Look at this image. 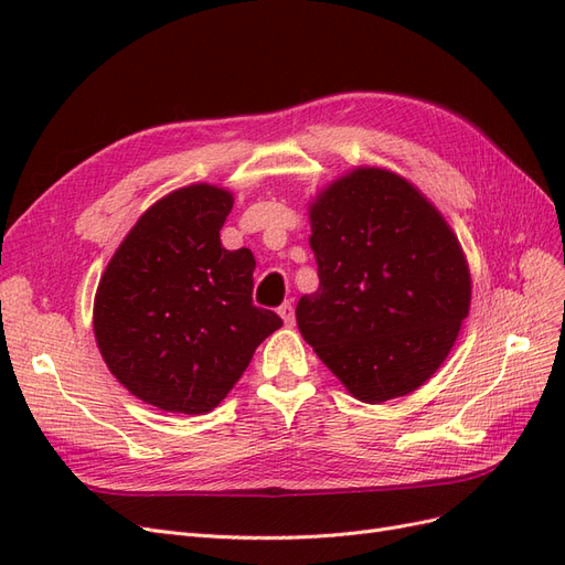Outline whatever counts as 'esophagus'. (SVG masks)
<instances>
[{
    "label": "esophagus",
    "instance_id": "esophagus-1",
    "mask_svg": "<svg viewBox=\"0 0 565 565\" xmlns=\"http://www.w3.org/2000/svg\"><path fill=\"white\" fill-rule=\"evenodd\" d=\"M278 313L285 320V324H295V306H292V301H285L280 309H278Z\"/></svg>",
    "mask_w": 565,
    "mask_h": 565
}]
</instances>
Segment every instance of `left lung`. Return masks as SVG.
<instances>
[{"label": "left lung", "mask_w": 565, "mask_h": 565, "mask_svg": "<svg viewBox=\"0 0 565 565\" xmlns=\"http://www.w3.org/2000/svg\"><path fill=\"white\" fill-rule=\"evenodd\" d=\"M318 292L297 324L358 401L422 386L469 313L471 278L455 233L413 183L355 169L311 204Z\"/></svg>", "instance_id": "left-lung-1"}]
</instances>
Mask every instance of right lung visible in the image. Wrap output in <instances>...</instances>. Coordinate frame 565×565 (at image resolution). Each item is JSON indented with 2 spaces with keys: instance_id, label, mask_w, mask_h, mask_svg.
<instances>
[{
  "instance_id": "obj_1",
  "label": "right lung",
  "mask_w": 565,
  "mask_h": 565,
  "mask_svg": "<svg viewBox=\"0 0 565 565\" xmlns=\"http://www.w3.org/2000/svg\"><path fill=\"white\" fill-rule=\"evenodd\" d=\"M231 210L233 195L207 183L162 198L98 282L100 355L129 393L167 413H210L282 324L252 301V252L221 245Z\"/></svg>"
}]
</instances>
